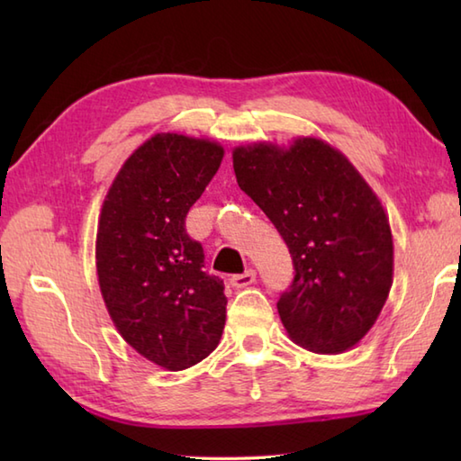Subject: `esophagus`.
Instances as JSON below:
<instances>
[{"label":"esophagus","instance_id":"1","mask_svg":"<svg viewBox=\"0 0 461 461\" xmlns=\"http://www.w3.org/2000/svg\"><path fill=\"white\" fill-rule=\"evenodd\" d=\"M230 283H231V285L236 287V289H246V287H249V285H253V283H256V271L248 269L246 273H240V276H233Z\"/></svg>","mask_w":461,"mask_h":461}]
</instances>
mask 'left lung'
<instances>
[{
  "instance_id": "obj_1",
  "label": "left lung",
  "mask_w": 461,
  "mask_h": 461,
  "mask_svg": "<svg viewBox=\"0 0 461 461\" xmlns=\"http://www.w3.org/2000/svg\"><path fill=\"white\" fill-rule=\"evenodd\" d=\"M231 158L240 188L276 225L295 266L277 303L289 339L317 355L357 347L394 277L393 231L376 192L315 136L241 144Z\"/></svg>"
}]
</instances>
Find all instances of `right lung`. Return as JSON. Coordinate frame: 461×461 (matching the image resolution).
<instances>
[{
	"label": "right lung",
	"mask_w": 461,
	"mask_h": 461,
	"mask_svg": "<svg viewBox=\"0 0 461 461\" xmlns=\"http://www.w3.org/2000/svg\"><path fill=\"white\" fill-rule=\"evenodd\" d=\"M223 152L210 139L156 132L124 160L101 208L95 259L104 307L119 335L164 370L198 365L223 332V281L203 271V249L184 230Z\"/></svg>",
	"instance_id": "1"
}]
</instances>
